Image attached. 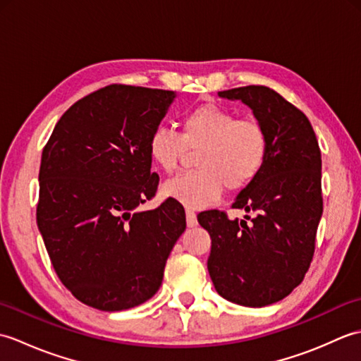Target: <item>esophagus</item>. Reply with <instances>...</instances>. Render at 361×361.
I'll return each instance as SVG.
<instances>
[{
	"label": "esophagus",
	"instance_id": "1",
	"mask_svg": "<svg viewBox=\"0 0 361 361\" xmlns=\"http://www.w3.org/2000/svg\"><path fill=\"white\" fill-rule=\"evenodd\" d=\"M186 221H188V226H189V228L197 226V214H195L194 211L188 209V211H186Z\"/></svg>",
	"mask_w": 361,
	"mask_h": 361
}]
</instances>
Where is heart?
Returning a JSON list of instances; mask_svg holds the SVG:
<instances>
[{"instance_id": "heart-1", "label": "heart", "mask_w": 361, "mask_h": 361, "mask_svg": "<svg viewBox=\"0 0 361 361\" xmlns=\"http://www.w3.org/2000/svg\"><path fill=\"white\" fill-rule=\"evenodd\" d=\"M197 152V171L164 183V195L188 208H206L228 190L247 188L264 171L270 153L267 130L256 119H237L217 104H200L181 118V132L158 126L149 136V155L161 171L172 173L188 150Z\"/></svg>"}]
</instances>
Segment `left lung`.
I'll list each match as a JSON object with an SVG mask.
<instances>
[{"instance_id":"obj_1","label":"left lung","mask_w":361,"mask_h":361,"mask_svg":"<svg viewBox=\"0 0 361 361\" xmlns=\"http://www.w3.org/2000/svg\"><path fill=\"white\" fill-rule=\"evenodd\" d=\"M242 101L267 130L264 171L240 190L234 209L256 212L229 220L224 211L198 214L211 235L208 271L220 296L245 307H264L302 282L315 252L323 214L321 150L310 121L274 90L248 85L219 91Z\"/></svg>"}]
</instances>
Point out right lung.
<instances>
[{"label": "right lung", "mask_w": 361, "mask_h": 361, "mask_svg": "<svg viewBox=\"0 0 361 361\" xmlns=\"http://www.w3.org/2000/svg\"><path fill=\"white\" fill-rule=\"evenodd\" d=\"M173 97L104 87L63 113L43 149L37 225L59 279L90 307L119 312L150 299L186 229L173 198L136 209L157 194L147 144Z\"/></svg>", "instance_id": "1"}]
</instances>
